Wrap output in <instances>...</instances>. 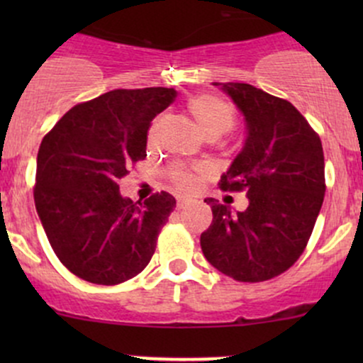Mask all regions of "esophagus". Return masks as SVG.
Returning <instances> with one entry per match:
<instances>
[{
	"label": "esophagus",
	"instance_id": "1",
	"mask_svg": "<svg viewBox=\"0 0 363 363\" xmlns=\"http://www.w3.org/2000/svg\"><path fill=\"white\" fill-rule=\"evenodd\" d=\"M189 201H191V199L186 198V196H177L176 206L179 208V210H181V208H184L186 205H189Z\"/></svg>",
	"mask_w": 363,
	"mask_h": 363
}]
</instances>
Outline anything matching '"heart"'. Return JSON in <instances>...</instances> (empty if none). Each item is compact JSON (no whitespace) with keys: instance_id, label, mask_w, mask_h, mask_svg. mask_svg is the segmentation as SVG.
I'll return each mask as SVG.
<instances>
[{"instance_id":"heart-1","label":"heart","mask_w":363,"mask_h":363,"mask_svg":"<svg viewBox=\"0 0 363 363\" xmlns=\"http://www.w3.org/2000/svg\"><path fill=\"white\" fill-rule=\"evenodd\" d=\"M187 111L194 119L201 135L205 136H222L230 131L235 124V112L225 99L215 97V95H198L187 102ZM174 184L179 189L189 191L196 186L198 181V170L176 167L170 172Z\"/></svg>"}]
</instances>
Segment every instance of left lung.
<instances>
[{"label": "left lung", "instance_id": "left-lung-1", "mask_svg": "<svg viewBox=\"0 0 363 363\" xmlns=\"http://www.w3.org/2000/svg\"><path fill=\"white\" fill-rule=\"evenodd\" d=\"M244 116L245 140L220 179L225 191H245L234 211L213 198V222L201 249L213 268L239 281L278 277L301 257L324 199V153L318 133L289 101L249 83H218Z\"/></svg>", "mask_w": 363, "mask_h": 363}]
</instances>
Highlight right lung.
Masks as SVG:
<instances>
[{"label":"right lung","instance_id":"obj_1","mask_svg":"<svg viewBox=\"0 0 363 363\" xmlns=\"http://www.w3.org/2000/svg\"><path fill=\"white\" fill-rule=\"evenodd\" d=\"M176 97L164 86L107 91L74 106L44 136L35 210L56 256L82 280L118 285L152 259L176 198L162 191L135 203L118 182L147 157L150 123Z\"/></svg>","mask_w":363,"mask_h":363}]
</instances>
